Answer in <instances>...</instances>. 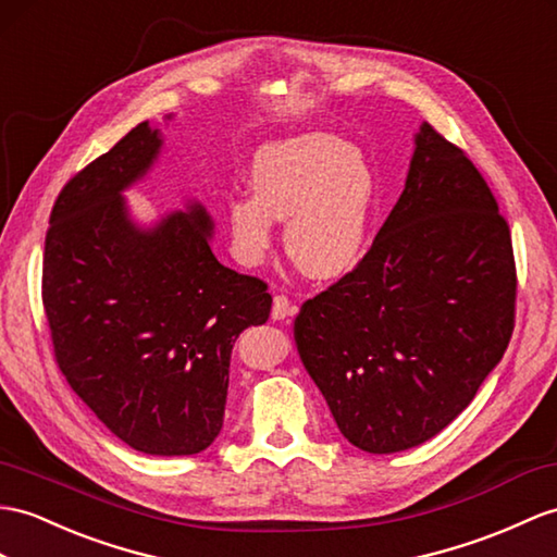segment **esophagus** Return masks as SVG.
Wrapping results in <instances>:
<instances>
[{"instance_id":"34e87169","label":"esophagus","mask_w":557,"mask_h":557,"mask_svg":"<svg viewBox=\"0 0 557 557\" xmlns=\"http://www.w3.org/2000/svg\"><path fill=\"white\" fill-rule=\"evenodd\" d=\"M295 314V305L288 300L286 295H276L274 297V307H271V319L283 321Z\"/></svg>"}]
</instances>
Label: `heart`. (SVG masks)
Wrapping results in <instances>:
<instances>
[{"mask_svg": "<svg viewBox=\"0 0 557 557\" xmlns=\"http://www.w3.org/2000/svg\"><path fill=\"white\" fill-rule=\"evenodd\" d=\"M250 191L226 200L243 264L264 260L274 220H286V252L311 278H343L369 250L375 174L357 148L333 134L309 132L262 146L250 162Z\"/></svg>", "mask_w": 557, "mask_h": 557, "instance_id": "obj_1", "label": "heart"}]
</instances>
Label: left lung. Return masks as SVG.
Returning a JSON list of instances; mask_svg holds the SVG:
<instances>
[{
    "label": "left lung",
    "mask_w": 557,
    "mask_h": 557,
    "mask_svg": "<svg viewBox=\"0 0 557 557\" xmlns=\"http://www.w3.org/2000/svg\"><path fill=\"white\" fill-rule=\"evenodd\" d=\"M508 222L484 176L428 122L371 250L295 319V343L347 442L395 454L442 432L515 325Z\"/></svg>",
    "instance_id": "left-lung-1"
}]
</instances>
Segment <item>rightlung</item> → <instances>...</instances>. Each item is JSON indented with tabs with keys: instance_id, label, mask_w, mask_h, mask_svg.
I'll use <instances>...</instances> for the list:
<instances>
[{
	"instance_id": "right-lung-1",
	"label": "right lung",
	"mask_w": 557,
	"mask_h": 557,
	"mask_svg": "<svg viewBox=\"0 0 557 557\" xmlns=\"http://www.w3.org/2000/svg\"><path fill=\"white\" fill-rule=\"evenodd\" d=\"M160 148V129L139 122L63 186L42 302L59 369L101 423L141 454L191 456L220 435L234 343L267 323L271 295L216 260L200 202L153 226L132 220L122 191Z\"/></svg>"
}]
</instances>
